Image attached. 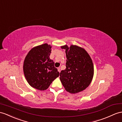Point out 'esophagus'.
Wrapping results in <instances>:
<instances>
[{"mask_svg": "<svg viewBox=\"0 0 122 122\" xmlns=\"http://www.w3.org/2000/svg\"><path fill=\"white\" fill-rule=\"evenodd\" d=\"M57 70H58V72H60L61 68H57Z\"/></svg>", "mask_w": 122, "mask_h": 122, "instance_id": "1", "label": "esophagus"}]
</instances>
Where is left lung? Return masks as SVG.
Listing matches in <instances>:
<instances>
[{
    "label": "left lung",
    "instance_id": "1",
    "mask_svg": "<svg viewBox=\"0 0 122 122\" xmlns=\"http://www.w3.org/2000/svg\"><path fill=\"white\" fill-rule=\"evenodd\" d=\"M66 54V68L60 73V80L65 90L76 94L85 90L94 76V65L86 50L76 45L61 46Z\"/></svg>",
    "mask_w": 122,
    "mask_h": 122
}]
</instances>
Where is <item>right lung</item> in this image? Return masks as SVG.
Returning a JSON list of instances; mask_svg holds the SVG:
<instances>
[{
	"instance_id": "1",
	"label": "right lung",
	"mask_w": 122,
	"mask_h": 122,
	"mask_svg": "<svg viewBox=\"0 0 122 122\" xmlns=\"http://www.w3.org/2000/svg\"><path fill=\"white\" fill-rule=\"evenodd\" d=\"M51 46L44 43L34 47L27 54L23 64L26 81L31 87L40 91L48 88L59 73L50 58Z\"/></svg>"
}]
</instances>
